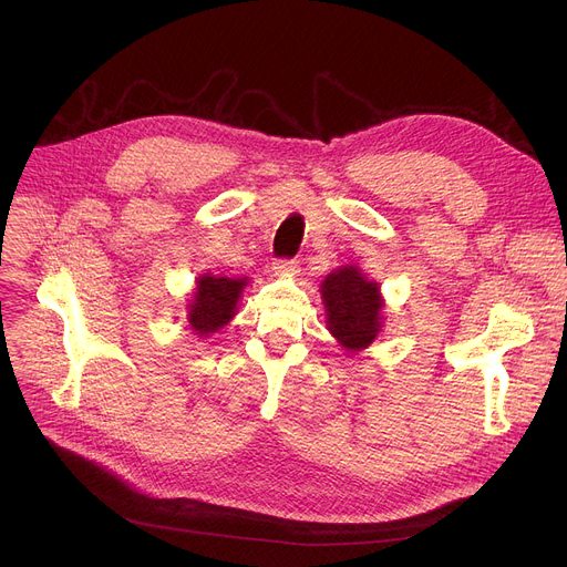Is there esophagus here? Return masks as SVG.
<instances>
[{"label": "esophagus", "mask_w": 567, "mask_h": 567, "mask_svg": "<svg viewBox=\"0 0 567 567\" xmlns=\"http://www.w3.org/2000/svg\"><path fill=\"white\" fill-rule=\"evenodd\" d=\"M274 271L280 276H296L300 271V262L296 258H280L274 262Z\"/></svg>", "instance_id": "obj_1"}]
</instances>
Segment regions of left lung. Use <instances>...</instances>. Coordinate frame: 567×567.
I'll use <instances>...</instances> for the list:
<instances>
[{"instance_id": "obj_1", "label": "left lung", "mask_w": 567, "mask_h": 567, "mask_svg": "<svg viewBox=\"0 0 567 567\" xmlns=\"http://www.w3.org/2000/svg\"><path fill=\"white\" fill-rule=\"evenodd\" d=\"M322 300L328 307L330 332L343 348L363 350L374 341L381 328L377 282L365 280L354 267H346L322 282Z\"/></svg>"}]
</instances>
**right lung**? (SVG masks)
<instances>
[{"mask_svg":"<svg viewBox=\"0 0 567 567\" xmlns=\"http://www.w3.org/2000/svg\"><path fill=\"white\" fill-rule=\"evenodd\" d=\"M245 280L202 276L197 280L195 300L190 305V326L197 334L217 332L221 326L233 318L235 302L245 287Z\"/></svg>","mask_w":567,"mask_h":567,"instance_id":"right-lung-1","label":"right lung"}]
</instances>
